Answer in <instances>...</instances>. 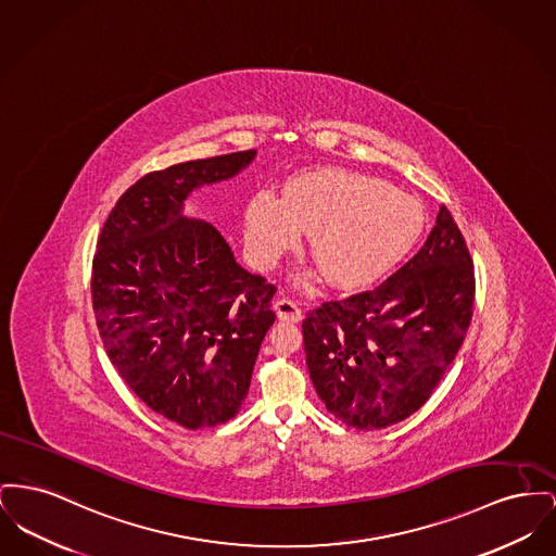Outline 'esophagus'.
Wrapping results in <instances>:
<instances>
[{"label": "esophagus", "instance_id": "obj_1", "mask_svg": "<svg viewBox=\"0 0 556 556\" xmlns=\"http://www.w3.org/2000/svg\"><path fill=\"white\" fill-rule=\"evenodd\" d=\"M275 313L281 321H290V324L302 321V308L298 306V302L290 300V298L275 300Z\"/></svg>", "mask_w": 556, "mask_h": 556}]
</instances>
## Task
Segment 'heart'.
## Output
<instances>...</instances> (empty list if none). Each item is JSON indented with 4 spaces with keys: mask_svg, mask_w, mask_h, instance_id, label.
<instances>
[{
    "mask_svg": "<svg viewBox=\"0 0 556 556\" xmlns=\"http://www.w3.org/2000/svg\"><path fill=\"white\" fill-rule=\"evenodd\" d=\"M425 225L416 197L376 176L326 167L292 178L283 197L268 189L252 197L245 245L252 261L268 268L311 232V254L327 279L340 290H363L412 254Z\"/></svg>",
    "mask_w": 556,
    "mask_h": 556,
    "instance_id": "obj_1",
    "label": "heart"
}]
</instances>
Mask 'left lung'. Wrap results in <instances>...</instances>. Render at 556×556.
<instances>
[{
	"label": "left lung",
	"mask_w": 556,
	"mask_h": 556,
	"mask_svg": "<svg viewBox=\"0 0 556 556\" xmlns=\"http://www.w3.org/2000/svg\"><path fill=\"white\" fill-rule=\"evenodd\" d=\"M472 302V258L441 205L422 250L384 283L306 313V365L327 412L361 430L418 412L456 359Z\"/></svg>",
	"instance_id": "obj_1"
}]
</instances>
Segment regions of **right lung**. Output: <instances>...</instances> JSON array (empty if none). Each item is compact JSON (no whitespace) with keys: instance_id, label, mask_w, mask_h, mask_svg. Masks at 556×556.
I'll use <instances>...</instances> for the list:
<instances>
[{"instance_id":"right-lung-1","label":"right lung","mask_w":556,"mask_h":556,"mask_svg":"<svg viewBox=\"0 0 556 556\" xmlns=\"http://www.w3.org/2000/svg\"><path fill=\"white\" fill-rule=\"evenodd\" d=\"M254 157L250 149L142 176L111 210L92 262V304L113 367L147 407L191 430L241 409L277 288L182 207Z\"/></svg>"}]
</instances>
